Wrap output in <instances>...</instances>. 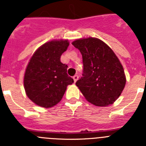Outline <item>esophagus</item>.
Masks as SVG:
<instances>
[{
	"mask_svg": "<svg viewBox=\"0 0 146 146\" xmlns=\"http://www.w3.org/2000/svg\"><path fill=\"white\" fill-rule=\"evenodd\" d=\"M77 79H78V75H74V77H73V80H74V82L77 80Z\"/></svg>",
	"mask_w": 146,
	"mask_h": 146,
	"instance_id": "1",
	"label": "esophagus"
}]
</instances>
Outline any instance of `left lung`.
Returning <instances> with one entry per match:
<instances>
[{
	"instance_id": "left-lung-1",
	"label": "left lung",
	"mask_w": 146,
	"mask_h": 146,
	"mask_svg": "<svg viewBox=\"0 0 146 146\" xmlns=\"http://www.w3.org/2000/svg\"><path fill=\"white\" fill-rule=\"evenodd\" d=\"M82 56L83 73L76 82L82 95L91 104L104 107L113 104L126 84L121 62L106 44L96 38L72 42Z\"/></svg>"
}]
</instances>
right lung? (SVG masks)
<instances>
[{"instance_id": "obj_1", "label": "right lung", "mask_w": 146, "mask_h": 146, "mask_svg": "<svg viewBox=\"0 0 146 146\" xmlns=\"http://www.w3.org/2000/svg\"><path fill=\"white\" fill-rule=\"evenodd\" d=\"M67 40L51 41L40 47L30 60L24 77L27 96L37 105L51 108L61 100L66 87L74 82L62 64V53L69 47Z\"/></svg>"}]
</instances>
